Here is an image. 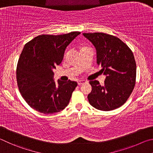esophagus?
<instances>
[{
	"mask_svg": "<svg viewBox=\"0 0 153 153\" xmlns=\"http://www.w3.org/2000/svg\"><path fill=\"white\" fill-rule=\"evenodd\" d=\"M85 82H86V81H85V80H81V81H79L77 82H78V85H82V84L85 83Z\"/></svg>",
	"mask_w": 153,
	"mask_h": 153,
	"instance_id": "1",
	"label": "esophagus"
}]
</instances>
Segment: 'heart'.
<instances>
[{
    "mask_svg": "<svg viewBox=\"0 0 153 153\" xmlns=\"http://www.w3.org/2000/svg\"><path fill=\"white\" fill-rule=\"evenodd\" d=\"M86 48V47H82V48Z\"/></svg>",
    "mask_w": 153,
    "mask_h": 153,
    "instance_id": "obj_1",
    "label": "heart"
}]
</instances>
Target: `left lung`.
<instances>
[{
	"mask_svg": "<svg viewBox=\"0 0 153 153\" xmlns=\"http://www.w3.org/2000/svg\"><path fill=\"white\" fill-rule=\"evenodd\" d=\"M97 50V62L106 75L104 86L91 81L89 103L102 111H111L126 102L136 84V64L133 52L116 36L104 33H84Z\"/></svg>",
	"mask_w": 153,
	"mask_h": 153,
	"instance_id": "obj_1",
	"label": "left lung"
}]
</instances>
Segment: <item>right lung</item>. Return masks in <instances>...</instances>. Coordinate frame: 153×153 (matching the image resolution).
Wrapping results in <instances>:
<instances>
[{"label":"right lung","instance_id":"obj_1","mask_svg":"<svg viewBox=\"0 0 153 153\" xmlns=\"http://www.w3.org/2000/svg\"><path fill=\"white\" fill-rule=\"evenodd\" d=\"M80 33L39 35L24 46L16 70L17 86L24 100L35 110L51 114L68 105L77 82L58 80L56 83L53 71L62 61L68 45Z\"/></svg>","mask_w":153,"mask_h":153}]
</instances>
